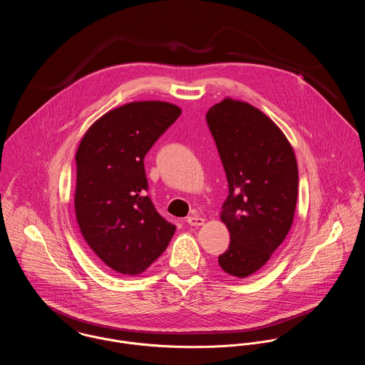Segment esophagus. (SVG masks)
<instances>
[{
	"label": "esophagus",
	"mask_w": 365,
	"mask_h": 365,
	"mask_svg": "<svg viewBox=\"0 0 365 365\" xmlns=\"http://www.w3.org/2000/svg\"><path fill=\"white\" fill-rule=\"evenodd\" d=\"M186 222H187L189 225H192V227H200V225L204 224V218H202V217L197 215V214H193V215H190V217L186 218Z\"/></svg>",
	"instance_id": "1"
}]
</instances>
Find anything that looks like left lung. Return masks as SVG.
Listing matches in <instances>:
<instances>
[{
    "mask_svg": "<svg viewBox=\"0 0 365 365\" xmlns=\"http://www.w3.org/2000/svg\"><path fill=\"white\" fill-rule=\"evenodd\" d=\"M205 122L228 180L221 220L231 234L220 267L245 279L283 243L295 212L298 166L282 130L249 103L224 99Z\"/></svg>",
    "mask_w": 365,
    "mask_h": 365,
    "instance_id": "8db88e82",
    "label": "left lung"
}]
</instances>
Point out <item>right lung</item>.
I'll return each mask as SVG.
<instances>
[{
  "label": "right lung",
  "instance_id": "obj_1",
  "mask_svg": "<svg viewBox=\"0 0 365 365\" xmlns=\"http://www.w3.org/2000/svg\"><path fill=\"white\" fill-rule=\"evenodd\" d=\"M180 113L168 102L127 103L93 123L78 147L76 214L82 237L122 274L143 273L175 234L147 195L144 158Z\"/></svg>",
  "mask_w": 365,
  "mask_h": 365
}]
</instances>
